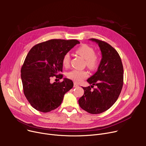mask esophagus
I'll return each mask as SVG.
<instances>
[{"label":"esophagus","mask_w":146,"mask_h":146,"mask_svg":"<svg viewBox=\"0 0 146 146\" xmlns=\"http://www.w3.org/2000/svg\"><path fill=\"white\" fill-rule=\"evenodd\" d=\"M78 87H79V85H78L77 83H74V88H78Z\"/></svg>","instance_id":"34e87169"}]
</instances>
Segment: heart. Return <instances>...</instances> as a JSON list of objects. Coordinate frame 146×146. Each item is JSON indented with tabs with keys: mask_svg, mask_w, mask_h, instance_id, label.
<instances>
[{
	"mask_svg": "<svg viewBox=\"0 0 146 146\" xmlns=\"http://www.w3.org/2000/svg\"><path fill=\"white\" fill-rule=\"evenodd\" d=\"M76 52L85 59V64L90 70H95L100 63V58L95 54L94 49L87 44H82L76 49ZM70 55L66 54L63 58L62 63L64 67H68L70 64ZM67 76L75 82L79 83L88 76V73L85 70L73 69L67 74Z\"/></svg>",
	"mask_w": 146,
	"mask_h": 146,
	"instance_id": "1",
	"label": "heart"
}]
</instances>
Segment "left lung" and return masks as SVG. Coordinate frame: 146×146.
I'll return each instance as SVG.
<instances>
[{
  "instance_id": "obj_1",
  "label": "left lung",
  "mask_w": 146,
  "mask_h": 146,
  "mask_svg": "<svg viewBox=\"0 0 146 146\" xmlns=\"http://www.w3.org/2000/svg\"><path fill=\"white\" fill-rule=\"evenodd\" d=\"M100 48L102 59L96 72L87 82L92 85L82 87L83 95L79 99L81 108L92 114L100 113L110 109L117 101L123 86V66L118 52L106 42L95 38ZM95 85L97 88L92 90Z\"/></svg>"
}]
</instances>
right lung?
Masks as SVG:
<instances>
[{"label": "right lung", "mask_w": 146, "mask_h": 146, "mask_svg": "<svg viewBox=\"0 0 146 146\" xmlns=\"http://www.w3.org/2000/svg\"><path fill=\"white\" fill-rule=\"evenodd\" d=\"M76 40H50L38 44L30 50L21 68L24 93L34 108L42 112L56 109L64 95L73 86L72 80L50 82L53 76L63 78V58L74 46Z\"/></svg>", "instance_id": "obj_1"}]
</instances>
